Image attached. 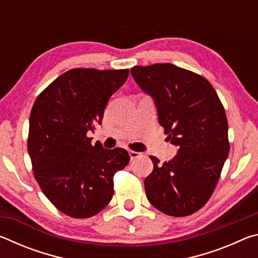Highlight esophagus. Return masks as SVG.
I'll use <instances>...</instances> for the list:
<instances>
[{"mask_svg":"<svg viewBox=\"0 0 258 258\" xmlns=\"http://www.w3.org/2000/svg\"><path fill=\"white\" fill-rule=\"evenodd\" d=\"M141 156V154H140V152H138V151H130V157H131V159H137V158H139V157Z\"/></svg>","mask_w":258,"mask_h":258,"instance_id":"34e87169","label":"esophagus"}]
</instances>
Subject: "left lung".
<instances>
[{"label": "left lung", "mask_w": 258, "mask_h": 258, "mask_svg": "<svg viewBox=\"0 0 258 258\" xmlns=\"http://www.w3.org/2000/svg\"><path fill=\"white\" fill-rule=\"evenodd\" d=\"M131 75L154 100L166 140L177 147V155L163 165L150 156L147 198L166 215H191L211 198L229 156L223 104L206 78L175 64L135 66Z\"/></svg>", "instance_id": "1"}]
</instances>
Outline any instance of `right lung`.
I'll list each match as a JSON object with an SVG mask.
<instances>
[{
	"label": "right lung",
	"instance_id": "add662e5",
	"mask_svg": "<svg viewBox=\"0 0 258 258\" xmlns=\"http://www.w3.org/2000/svg\"><path fill=\"white\" fill-rule=\"evenodd\" d=\"M128 69H71L35 100L29 117L28 154L43 194L74 218L98 214L113 196V175L128 164L123 148L104 149L87 137L102 123L111 95Z\"/></svg>",
	"mask_w": 258,
	"mask_h": 258
}]
</instances>
